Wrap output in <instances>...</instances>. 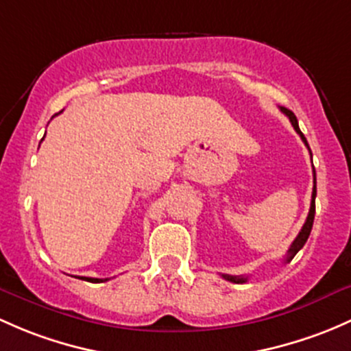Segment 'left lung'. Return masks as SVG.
Returning a JSON list of instances; mask_svg holds the SVG:
<instances>
[{
    "label": "left lung",
    "mask_w": 351,
    "mask_h": 351,
    "mask_svg": "<svg viewBox=\"0 0 351 351\" xmlns=\"http://www.w3.org/2000/svg\"><path fill=\"white\" fill-rule=\"evenodd\" d=\"M281 110H282L284 114H286L287 117H289V121H291V124H293V128L296 129V132H298V134L301 136L302 143H304L306 147H308V149H309V145H308V141H306L304 134H302V132H301V129H300V124H298V119H296V116H294V112H291V110H289V109H286V108H281ZM309 153H311V151H309ZM313 183H315V185H313L311 206H309L308 219H306V222H304V225H302V228H301V232H300V234H298V237L294 239V242H293V243H291L289 250H287L286 263H289V261H293V257L296 256V254L300 252V250L302 249V245H304L306 241H308L309 234H311V228H313V220H315V210H316V205H315V202H316V171H315V168H313ZM222 278H223V279H227V281H230V282H235V284H242V282H247V278H245V276H228V274H222Z\"/></svg>",
    "instance_id": "left-lung-1"
}]
</instances>
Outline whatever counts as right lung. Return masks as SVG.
Returning a JSON list of instances; mask_svg holds the SVG:
<instances>
[{"instance_id":"right-lung-1","label":"right lung","mask_w":351,"mask_h":351,"mask_svg":"<svg viewBox=\"0 0 351 351\" xmlns=\"http://www.w3.org/2000/svg\"><path fill=\"white\" fill-rule=\"evenodd\" d=\"M79 279H86L88 282H104L108 281V279H97V278H79Z\"/></svg>"}]
</instances>
